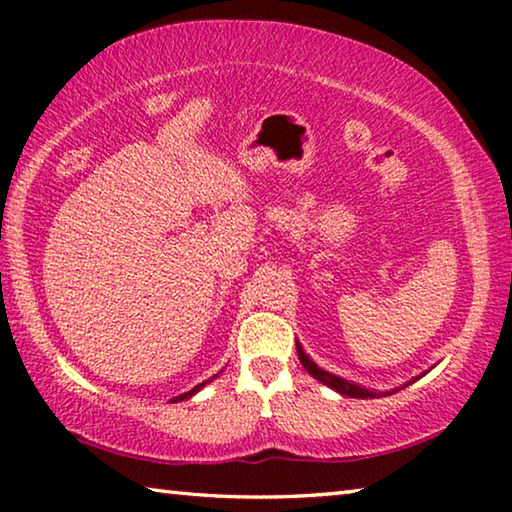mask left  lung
Here are the masks:
<instances>
[{
	"label": "left lung",
	"instance_id": "8db88e82",
	"mask_svg": "<svg viewBox=\"0 0 512 512\" xmlns=\"http://www.w3.org/2000/svg\"><path fill=\"white\" fill-rule=\"evenodd\" d=\"M296 350H298V359H300V363H302V368H305L311 377L314 379H318L320 384H325V386H329L332 388V391H336L339 395H345V397H357V400H372V397H386V395H393V393H397L400 391V388H406L409 384H413V381H418L422 375H418V377H413L409 384H404V386H400V388H391V391H370V388H366V386H359V384H354V381H348V379H343V377H339V375H334V372H329V370H323L318 366V363L309 357V354L302 350V345L296 341Z\"/></svg>",
	"mask_w": 512,
	"mask_h": 512
}]
</instances>
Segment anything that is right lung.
<instances>
[{
  "label": "right lung",
  "instance_id": "add662e5",
  "mask_svg": "<svg viewBox=\"0 0 512 512\" xmlns=\"http://www.w3.org/2000/svg\"><path fill=\"white\" fill-rule=\"evenodd\" d=\"M216 377H219V375H214L212 379H216ZM212 379H207V381H203V384H198V386H194L192 388V391H187V393H183V395H178V397H173V400L171 402H183V400H189V397H194L198 391H201V388L205 386V384H210V381Z\"/></svg>",
  "mask_w": 512,
  "mask_h": 512
}]
</instances>
